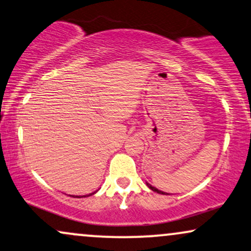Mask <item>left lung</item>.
<instances>
[{"label": "left lung", "mask_w": 251, "mask_h": 251, "mask_svg": "<svg viewBox=\"0 0 251 251\" xmlns=\"http://www.w3.org/2000/svg\"><path fill=\"white\" fill-rule=\"evenodd\" d=\"M147 186H149V187H150V188H151V189H152V191H153V192H156V193H159V194H165V193H164V192L159 191V189H156V188H155V187L151 186V185H150V183H147Z\"/></svg>", "instance_id": "left-lung-1"}]
</instances>
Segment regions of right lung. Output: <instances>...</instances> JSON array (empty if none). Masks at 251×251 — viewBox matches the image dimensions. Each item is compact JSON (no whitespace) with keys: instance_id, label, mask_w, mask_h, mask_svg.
Listing matches in <instances>:
<instances>
[{"instance_id":"right-lung-1","label":"right lung","mask_w":251,"mask_h":251,"mask_svg":"<svg viewBox=\"0 0 251 251\" xmlns=\"http://www.w3.org/2000/svg\"><path fill=\"white\" fill-rule=\"evenodd\" d=\"M96 193V192H95ZM95 193H92V194H95ZM92 194H89V195H92ZM89 195H87V196H89Z\"/></svg>"}]
</instances>
